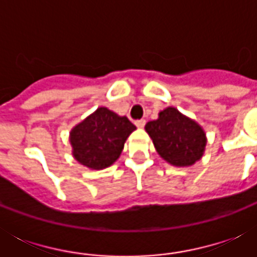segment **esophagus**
Masks as SVG:
<instances>
[{
  "mask_svg": "<svg viewBox=\"0 0 257 257\" xmlns=\"http://www.w3.org/2000/svg\"><path fill=\"white\" fill-rule=\"evenodd\" d=\"M145 122H147V121H145L144 118H140V120L135 121V124H136L137 126H139V128H143V126H144V125H145Z\"/></svg>",
  "mask_w": 257,
  "mask_h": 257,
  "instance_id": "esophagus-1",
  "label": "esophagus"
}]
</instances>
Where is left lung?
Masks as SVG:
<instances>
[{"label": "left lung", "mask_w": 257, "mask_h": 257, "mask_svg": "<svg viewBox=\"0 0 257 257\" xmlns=\"http://www.w3.org/2000/svg\"><path fill=\"white\" fill-rule=\"evenodd\" d=\"M155 148L164 160L176 167L195 164L203 156L207 144L205 133L193 120L175 108L160 112L157 120L145 125Z\"/></svg>", "instance_id": "obj_1"}]
</instances>
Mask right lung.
<instances>
[{
    "mask_svg": "<svg viewBox=\"0 0 257 257\" xmlns=\"http://www.w3.org/2000/svg\"><path fill=\"white\" fill-rule=\"evenodd\" d=\"M135 129L125 116L98 108L70 133L74 159L90 169L106 168L118 159L125 140Z\"/></svg>",
    "mask_w": 257,
    "mask_h": 257,
    "instance_id": "right-lung-1",
    "label": "right lung"
}]
</instances>
